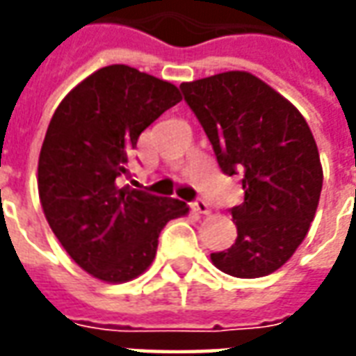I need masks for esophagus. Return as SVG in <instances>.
I'll list each match as a JSON object with an SVG mask.
<instances>
[{"mask_svg":"<svg viewBox=\"0 0 356 356\" xmlns=\"http://www.w3.org/2000/svg\"><path fill=\"white\" fill-rule=\"evenodd\" d=\"M193 209L196 213H202V216H208L209 213V206L208 202L204 200V198H198V200L193 202Z\"/></svg>","mask_w":356,"mask_h":356,"instance_id":"1","label":"esophagus"}]
</instances>
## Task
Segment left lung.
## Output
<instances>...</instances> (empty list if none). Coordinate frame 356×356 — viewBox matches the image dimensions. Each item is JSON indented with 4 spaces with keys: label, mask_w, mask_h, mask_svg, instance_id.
<instances>
[{
    "label": "left lung",
    "mask_w": 356,
    "mask_h": 356,
    "mask_svg": "<svg viewBox=\"0 0 356 356\" xmlns=\"http://www.w3.org/2000/svg\"><path fill=\"white\" fill-rule=\"evenodd\" d=\"M181 91L225 175H242L244 202L231 208L238 236L211 261L236 278L275 273L307 236L321 198V156L305 118L250 72L216 74Z\"/></svg>",
    "instance_id": "obj_1"
}]
</instances>
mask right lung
I'll use <instances>...</instances> for the list:
<instances>
[{
  "label": "right lung",
  "mask_w": 356,
  "mask_h": 356,
  "mask_svg": "<svg viewBox=\"0 0 356 356\" xmlns=\"http://www.w3.org/2000/svg\"><path fill=\"white\" fill-rule=\"evenodd\" d=\"M181 101L179 89L125 65L104 66L66 95L38 162L43 213L66 254L102 282H127L154 261L177 198L120 186L139 135Z\"/></svg>",
  "instance_id": "1"
}]
</instances>
